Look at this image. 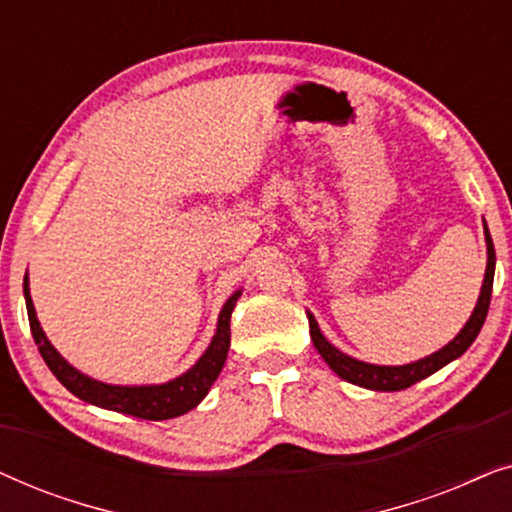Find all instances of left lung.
I'll list each match as a JSON object with an SVG mask.
<instances>
[{
  "mask_svg": "<svg viewBox=\"0 0 512 512\" xmlns=\"http://www.w3.org/2000/svg\"><path fill=\"white\" fill-rule=\"evenodd\" d=\"M485 242H487V270H485V282H482L480 289V298L478 305L471 314V319L466 321V326L461 328L457 338L452 342H447L443 349L433 352L424 359H419L415 363H405V366H373V363L366 361H356L352 356H347L345 352H340L338 347H333L331 342L324 338V333L319 331L317 319L307 312V319H310V335L314 347L321 354L335 375H340L342 380L359 384V387L373 389V391H401L408 389L412 384L424 380L440 370L447 363L459 359L461 354L466 352L468 347L473 345V340L478 338L482 324L487 319V310H489V300H492V284H494V268H496V254H494V244H492V235H489L487 223H485Z\"/></svg>",
  "mask_w": 512,
  "mask_h": 512,
  "instance_id": "left-lung-1",
  "label": "left lung"
}]
</instances>
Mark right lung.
Here are the masks:
<instances>
[{
  "instance_id": "add662e5",
  "label": "right lung",
  "mask_w": 512,
  "mask_h": 512,
  "mask_svg": "<svg viewBox=\"0 0 512 512\" xmlns=\"http://www.w3.org/2000/svg\"><path fill=\"white\" fill-rule=\"evenodd\" d=\"M25 291V305H27V317H30L32 338L37 342L41 356H44L46 366L51 368V373L62 382V387H67L74 396H79L81 401L93 403L97 408L123 412V415H132L139 419H151V422H160V419H172L184 415V412L193 410L202 398L207 396V391L212 389L216 377H219L223 363H226L228 347H230V314L237 298L242 296V291H235L233 296L226 300L223 310L219 314V324H216V333L212 342H209L207 352L200 356L198 363L193 368H188L184 375L174 377V380L165 384H149V387H118V384H104L97 382L93 377L83 375L81 370L62 359L51 342H48L44 328H41L37 312H34V303L30 296V282H23Z\"/></svg>"
}]
</instances>
